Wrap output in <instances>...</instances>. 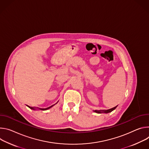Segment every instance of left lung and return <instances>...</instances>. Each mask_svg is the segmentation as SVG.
<instances>
[{
  "label": "left lung",
  "instance_id": "left-lung-1",
  "mask_svg": "<svg viewBox=\"0 0 149 149\" xmlns=\"http://www.w3.org/2000/svg\"><path fill=\"white\" fill-rule=\"evenodd\" d=\"M117 106L115 107L112 108H111V109H107V110H95L93 111V112H96V113H109V112H112V111H113L115 108H117Z\"/></svg>",
  "mask_w": 149,
  "mask_h": 149
}]
</instances>
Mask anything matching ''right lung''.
I'll list each match as a JSON object with an SVG mask.
<instances>
[{"instance_id":"right-lung-1","label":"right lung","mask_w":149,"mask_h":149,"mask_svg":"<svg viewBox=\"0 0 149 149\" xmlns=\"http://www.w3.org/2000/svg\"><path fill=\"white\" fill-rule=\"evenodd\" d=\"M56 103V104H57ZM55 105V104H54ZM54 105H52V106H50L49 107H48V108H35V107H29V106H28V105H27V107H29L30 109H33V110H36L37 109H40V110H42V111H45V110H47V109H49V108H51L52 107H53Z\"/></svg>"}]
</instances>
